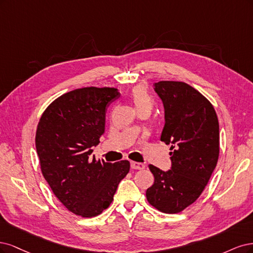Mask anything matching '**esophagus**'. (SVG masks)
<instances>
[{
	"label": "esophagus",
	"instance_id": "esophagus-1",
	"mask_svg": "<svg viewBox=\"0 0 253 253\" xmlns=\"http://www.w3.org/2000/svg\"><path fill=\"white\" fill-rule=\"evenodd\" d=\"M130 166H131V168L134 170H142L145 168L144 164H142V163H137V162H131L130 163Z\"/></svg>",
	"mask_w": 253,
	"mask_h": 253
}]
</instances>
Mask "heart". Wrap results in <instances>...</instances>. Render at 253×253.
Listing matches in <instances>:
<instances>
[{
	"label": "heart",
	"instance_id": "obj_1",
	"mask_svg": "<svg viewBox=\"0 0 253 253\" xmlns=\"http://www.w3.org/2000/svg\"><path fill=\"white\" fill-rule=\"evenodd\" d=\"M131 97L137 110L152 108L153 100L144 86H135L131 90Z\"/></svg>",
	"mask_w": 253,
	"mask_h": 253
}]
</instances>
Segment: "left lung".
Segmentation results:
<instances>
[{
	"instance_id": "left-lung-1",
	"label": "left lung",
	"mask_w": 253,
	"mask_h": 253,
	"mask_svg": "<svg viewBox=\"0 0 253 253\" xmlns=\"http://www.w3.org/2000/svg\"><path fill=\"white\" fill-rule=\"evenodd\" d=\"M154 90L164 105L161 141L170 145L171 169L149 165L154 183L146 198L162 212L177 213L198 200L216 166L218 120L212 104L188 84L161 81Z\"/></svg>"
}]
</instances>
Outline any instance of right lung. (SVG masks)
Here are the masks:
<instances>
[{
  "label": "right lung",
  "mask_w": 253,
  "mask_h": 253,
  "mask_svg": "<svg viewBox=\"0 0 253 253\" xmlns=\"http://www.w3.org/2000/svg\"><path fill=\"white\" fill-rule=\"evenodd\" d=\"M120 95L110 87L76 89L54 100L38 124L41 170L55 197L77 215L101 214L129 172L128 161L112 164L90 157L105 131L106 109Z\"/></svg>",
  "instance_id": "add662e5"
}]
</instances>
